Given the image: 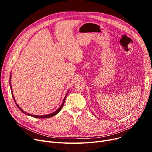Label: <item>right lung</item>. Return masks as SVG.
I'll return each mask as SVG.
<instances>
[{
	"mask_svg": "<svg viewBox=\"0 0 152 152\" xmlns=\"http://www.w3.org/2000/svg\"><path fill=\"white\" fill-rule=\"evenodd\" d=\"M11 79H12V73H10V89H11V92H12V95L13 99V100H14V102H15V103H16V105H17V107L20 109V110H21V111H22V112H23L24 114H25V115H28V116H29L34 117V118H50V117L54 116H55L56 115H57V113H58L60 112V111L61 110V109L62 108V107H63V105H64V103H65V101L66 97L67 95H68V92H69V91H68L67 92V93L66 94V95L65 96V97H64V99H63V102H62V103H61V105H60V107H59L57 110L55 111L54 112H53V113H50V114L45 115H31V114H29V113H28L25 112V111H24L23 110H22V109L19 107V105H18V103H17V102H16V100H15V97H14V95H13V91H12V83H11Z\"/></svg>",
	"mask_w": 152,
	"mask_h": 152,
	"instance_id": "add662e5",
	"label": "right lung"
}]
</instances>
